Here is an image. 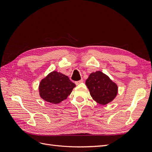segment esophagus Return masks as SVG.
Here are the masks:
<instances>
[{
    "instance_id": "esophagus-1",
    "label": "esophagus",
    "mask_w": 152,
    "mask_h": 152,
    "mask_svg": "<svg viewBox=\"0 0 152 152\" xmlns=\"http://www.w3.org/2000/svg\"><path fill=\"white\" fill-rule=\"evenodd\" d=\"M82 82H83V79H81V80H79V81H76V82H75V84H76V85H79V84L82 83Z\"/></svg>"
}]
</instances>
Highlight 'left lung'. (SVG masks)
Instances as JSON below:
<instances>
[{
    "label": "left lung",
    "instance_id": "1",
    "mask_svg": "<svg viewBox=\"0 0 152 152\" xmlns=\"http://www.w3.org/2000/svg\"><path fill=\"white\" fill-rule=\"evenodd\" d=\"M86 84L91 97L99 104H107L112 102L117 95V84L100 71L91 73Z\"/></svg>",
    "mask_w": 152,
    "mask_h": 152
}]
</instances>
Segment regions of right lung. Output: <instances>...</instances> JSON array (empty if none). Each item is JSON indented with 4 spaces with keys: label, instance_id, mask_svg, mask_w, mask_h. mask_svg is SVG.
Wrapping results in <instances>:
<instances>
[{
    "label": "right lung",
    "instance_id": "1",
    "mask_svg": "<svg viewBox=\"0 0 152 152\" xmlns=\"http://www.w3.org/2000/svg\"><path fill=\"white\" fill-rule=\"evenodd\" d=\"M75 84L68 77L60 72L53 71L40 81L39 94L45 102L58 104L67 98Z\"/></svg>",
    "mask_w": 152,
    "mask_h": 152
}]
</instances>
